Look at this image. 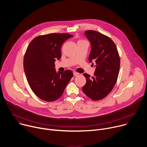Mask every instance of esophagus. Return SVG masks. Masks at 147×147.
Returning <instances> with one entry per match:
<instances>
[{
    "label": "esophagus",
    "instance_id": "esophagus-1",
    "mask_svg": "<svg viewBox=\"0 0 147 147\" xmlns=\"http://www.w3.org/2000/svg\"><path fill=\"white\" fill-rule=\"evenodd\" d=\"M73 74H74V76H78V75H79V73H77V72L74 71V72H73Z\"/></svg>",
    "mask_w": 147,
    "mask_h": 147
}]
</instances>
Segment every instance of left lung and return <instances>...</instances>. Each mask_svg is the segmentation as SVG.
<instances>
[{
  "mask_svg": "<svg viewBox=\"0 0 147 147\" xmlns=\"http://www.w3.org/2000/svg\"><path fill=\"white\" fill-rule=\"evenodd\" d=\"M84 34L91 44L89 62H96V69L92 77L84 74L86 83L83 91L91 100L97 101L105 98L114 87L120 59L117 47L109 37L94 30H87Z\"/></svg>",
  "mask_w": 147,
  "mask_h": 147,
  "instance_id": "obj_1",
  "label": "left lung"
}]
</instances>
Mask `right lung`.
<instances>
[{
    "instance_id": "1",
    "label": "right lung",
    "mask_w": 147,
    "mask_h": 147,
    "mask_svg": "<svg viewBox=\"0 0 147 147\" xmlns=\"http://www.w3.org/2000/svg\"><path fill=\"white\" fill-rule=\"evenodd\" d=\"M73 37L68 33H51L33 38L26 51L23 67L29 84L40 99L59 98L73 76L70 70L57 72L55 62L61 57L63 43Z\"/></svg>"
}]
</instances>
